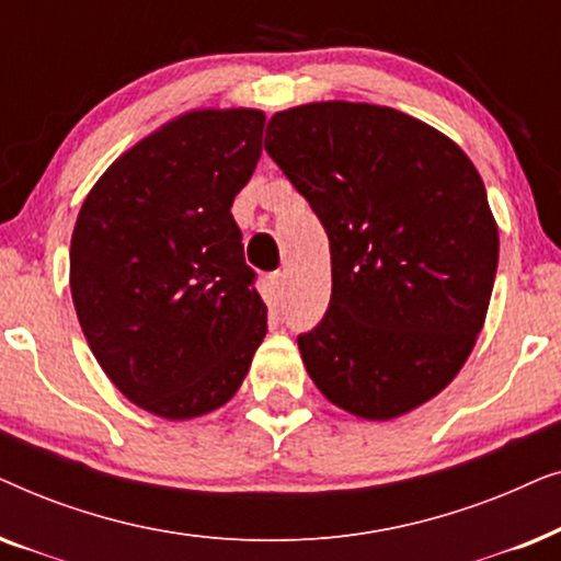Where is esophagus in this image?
Here are the masks:
<instances>
[{
  "label": "esophagus",
  "mask_w": 561,
  "mask_h": 561,
  "mask_svg": "<svg viewBox=\"0 0 561 561\" xmlns=\"http://www.w3.org/2000/svg\"><path fill=\"white\" fill-rule=\"evenodd\" d=\"M271 286H273V294L280 298L283 294H286V286H288V275L283 273V271H275V273L271 275Z\"/></svg>",
  "instance_id": "esophagus-1"
}]
</instances>
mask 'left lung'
Listing matches in <instances>:
<instances>
[{"instance_id":"left-lung-1","label":"left lung","mask_w":561,"mask_h":561,"mask_svg":"<svg viewBox=\"0 0 561 561\" xmlns=\"http://www.w3.org/2000/svg\"><path fill=\"white\" fill-rule=\"evenodd\" d=\"M265 150L332 252V301L298 334L313 386L370 421L432 401L470 357L495 283L478 168L426 122L352 102L273 114Z\"/></svg>"}]
</instances>
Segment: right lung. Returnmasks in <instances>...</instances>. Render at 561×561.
Instances as JSON below:
<instances>
[{
    "instance_id": "obj_1",
    "label": "right lung",
    "mask_w": 561,
    "mask_h": 561,
    "mask_svg": "<svg viewBox=\"0 0 561 561\" xmlns=\"http://www.w3.org/2000/svg\"><path fill=\"white\" fill-rule=\"evenodd\" d=\"M260 110H196L94 183L71 237V296L96 363L168 421L217 411L267 332L232 202L263 152Z\"/></svg>"
}]
</instances>
